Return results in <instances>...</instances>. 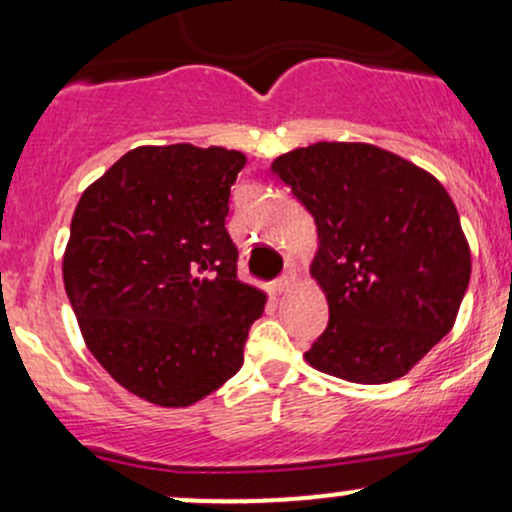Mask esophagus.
<instances>
[{
  "label": "esophagus",
  "instance_id": "1",
  "mask_svg": "<svg viewBox=\"0 0 512 512\" xmlns=\"http://www.w3.org/2000/svg\"><path fill=\"white\" fill-rule=\"evenodd\" d=\"M293 281H296V272H293V269H286V272L281 274L279 279L274 281V291H276V293H284V291H289L291 286H293Z\"/></svg>",
  "mask_w": 512,
  "mask_h": 512
}]
</instances>
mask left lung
<instances>
[{
  "label": "left lung",
  "mask_w": 512,
  "mask_h": 512,
  "mask_svg": "<svg viewBox=\"0 0 512 512\" xmlns=\"http://www.w3.org/2000/svg\"><path fill=\"white\" fill-rule=\"evenodd\" d=\"M317 228L310 276L330 325L305 361L349 383L407 375L452 330L472 274L455 202L424 168L363 142L274 158Z\"/></svg>",
  "instance_id": "obj_1"
}]
</instances>
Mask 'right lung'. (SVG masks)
<instances>
[{"label":"right lung","instance_id":"right-lung-1","mask_svg":"<svg viewBox=\"0 0 512 512\" xmlns=\"http://www.w3.org/2000/svg\"><path fill=\"white\" fill-rule=\"evenodd\" d=\"M245 161L223 146H137L74 209L62 279L81 337L156 407H190L231 380L264 313L267 293L236 276L226 231Z\"/></svg>","mask_w":512,"mask_h":512}]
</instances>
